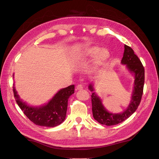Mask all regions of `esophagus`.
I'll return each instance as SVG.
<instances>
[{
    "instance_id": "1",
    "label": "esophagus",
    "mask_w": 159,
    "mask_h": 159,
    "mask_svg": "<svg viewBox=\"0 0 159 159\" xmlns=\"http://www.w3.org/2000/svg\"><path fill=\"white\" fill-rule=\"evenodd\" d=\"M83 89V85H81V84H78L76 86V90H81Z\"/></svg>"
}]
</instances>
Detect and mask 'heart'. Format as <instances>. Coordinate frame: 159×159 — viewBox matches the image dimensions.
I'll return each mask as SVG.
<instances>
[{
  "instance_id": "obj_1",
  "label": "heart",
  "mask_w": 159,
  "mask_h": 159,
  "mask_svg": "<svg viewBox=\"0 0 159 159\" xmlns=\"http://www.w3.org/2000/svg\"><path fill=\"white\" fill-rule=\"evenodd\" d=\"M83 57L85 59H91L95 57L96 66H101L105 64L110 58V52L106 48H101L97 46H89L81 50L77 58Z\"/></svg>"
}]
</instances>
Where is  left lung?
Instances as JSON below:
<instances>
[{
    "label": "left lung",
    "mask_w": 159,
    "mask_h": 159,
    "mask_svg": "<svg viewBox=\"0 0 159 159\" xmlns=\"http://www.w3.org/2000/svg\"><path fill=\"white\" fill-rule=\"evenodd\" d=\"M123 57L121 64L126 65L129 71L134 75V89L131 96V100L127 109L121 113H109L104 107L102 100L93 92L92 84H89V89L93 93L91 95L92 104V113L93 118L99 123L111 126L121 123L128 119L134 113L140 104L142 98L144 82H145V69L141 60L131 47L125 45Z\"/></svg>",
    "instance_id": "obj_1"
}]
</instances>
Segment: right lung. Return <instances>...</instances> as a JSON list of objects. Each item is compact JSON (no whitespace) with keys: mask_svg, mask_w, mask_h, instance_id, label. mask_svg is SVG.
<instances>
[{"mask_svg":"<svg viewBox=\"0 0 159 159\" xmlns=\"http://www.w3.org/2000/svg\"><path fill=\"white\" fill-rule=\"evenodd\" d=\"M14 98L26 116L36 125L54 127L64 121L70 96L74 93V85L60 89L45 105L31 107L23 102L13 88Z\"/></svg>","mask_w":159,"mask_h":159,"instance_id":"add662e5","label":"right lung"}]
</instances>
